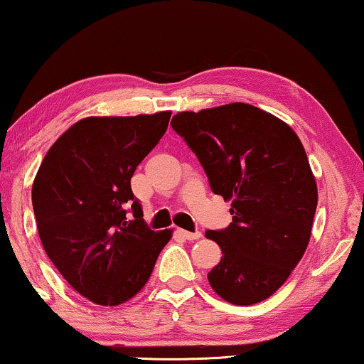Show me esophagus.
Masks as SVG:
<instances>
[{"mask_svg":"<svg viewBox=\"0 0 364 364\" xmlns=\"http://www.w3.org/2000/svg\"><path fill=\"white\" fill-rule=\"evenodd\" d=\"M178 233L183 238H186V240H198V238L201 237V232H186V230H179Z\"/></svg>","mask_w":364,"mask_h":364,"instance_id":"esophagus-1","label":"esophagus"}]
</instances>
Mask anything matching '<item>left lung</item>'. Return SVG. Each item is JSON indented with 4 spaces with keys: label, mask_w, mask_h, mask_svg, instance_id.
Masks as SVG:
<instances>
[{
    "label": "left lung",
    "mask_w": 364,
    "mask_h": 364,
    "mask_svg": "<svg viewBox=\"0 0 364 364\" xmlns=\"http://www.w3.org/2000/svg\"><path fill=\"white\" fill-rule=\"evenodd\" d=\"M171 126L196 154L215 195L232 201V223L208 230L222 248L211 289L250 306L282 285L304 255L317 186L302 142L287 124L250 104L178 112Z\"/></svg>",
    "instance_id": "1"
}]
</instances>
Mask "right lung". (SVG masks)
<instances>
[{
	"label": "right lung",
	"instance_id": "obj_1",
	"mask_svg": "<svg viewBox=\"0 0 364 364\" xmlns=\"http://www.w3.org/2000/svg\"><path fill=\"white\" fill-rule=\"evenodd\" d=\"M169 117L82 119L48 149L35 176L41 245L63 279L99 306L134 297L171 238V230L146 225L131 190L132 174L164 136Z\"/></svg>",
	"mask_w": 364,
	"mask_h": 364
}]
</instances>
